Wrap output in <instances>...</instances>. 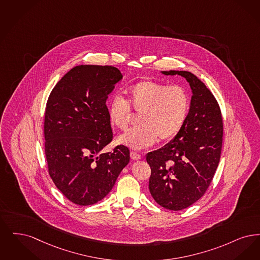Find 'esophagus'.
<instances>
[{
    "label": "esophagus",
    "instance_id": "1",
    "mask_svg": "<svg viewBox=\"0 0 260 260\" xmlns=\"http://www.w3.org/2000/svg\"><path fill=\"white\" fill-rule=\"evenodd\" d=\"M130 155H131V158L133 159V160H139V159L142 158L141 155L138 152H136V151H131Z\"/></svg>",
    "mask_w": 260,
    "mask_h": 260
}]
</instances>
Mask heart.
I'll return each instance as SVG.
<instances>
[{"label":"heart","instance_id":"obj_1","mask_svg":"<svg viewBox=\"0 0 260 260\" xmlns=\"http://www.w3.org/2000/svg\"><path fill=\"white\" fill-rule=\"evenodd\" d=\"M142 113L140 128L118 138V143L134 149L152 146L159 138L167 142L178 135L185 124L191 107L188 90L180 84L169 85L145 79L128 90V102L114 97L109 105L108 116L113 128L126 131L132 120V111Z\"/></svg>","mask_w":260,"mask_h":260}]
</instances>
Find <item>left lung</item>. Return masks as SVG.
I'll return each mask as SVG.
<instances>
[{"mask_svg": "<svg viewBox=\"0 0 260 260\" xmlns=\"http://www.w3.org/2000/svg\"><path fill=\"white\" fill-rule=\"evenodd\" d=\"M162 74L180 75L189 82L191 107L175 139L147 153L151 169L148 189L160 206L180 211L198 201L213 181L221 153L223 121L215 96L196 76L186 71Z\"/></svg>", "mask_w": 260, "mask_h": 260, "instance_id": "obj_1", "label": "left lung"}]
</instances>
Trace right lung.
<instances>
[{"label": "right lung", "mask_w": 260, "mask_h": 260, "mask_svg": "<svg viewBox=\"0 0 260 260\" xmlns=\"http://www.w3.org/2000/svg\"><path fill=\"white\" fill-rule=\"evenodd\" d=\"M121 79L113 66H77L57 82L46 102L47 171L57 188L79 206L101 201L129 163L123 145L102 151L113 138L106 101Z\"/></svg>", "instance_id": "obj_1"}]
</instances>
